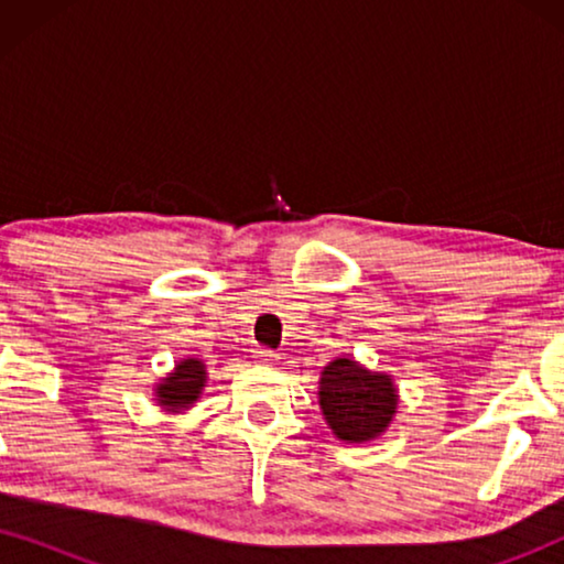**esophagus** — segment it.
<instances>
[{
	"instance_id": "1",
	"label": "esophagus",
	"mask_w": 564,
	"mask_h": 564,
	"mask_svg": "<svg viewBox=\"0 0 564 564\" xmlns=\"http://www.w3.org/2000/svg\"><path fill=\"white\" fill-rule=\"evenodd\" d=\"M276 357H280V354L272 351V349H267V346H259V349H253V359L261 361V365H267V367L274 365Z\"/></svg>"
}]
</instances>
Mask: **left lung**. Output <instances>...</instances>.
Returning a JSON list of instances; mask_svg holds the SVG:
<instances>
[{
	"label": "left lung",
	"instance_id": "obj_1",
	"mask_svg": "<svg viewBox=\"0 0 564 564\" xmlns=\"http://www.w3.org/2000/svg\"><path fill=\"white\" fill-rule=\"evenodd\" d=\"M318 403L336 438L365 444L388 431L398 411V390L390 375L369 372L351 357H338L323 367Z\"/></svg>",
	"mask_w": 564,
	"mask_h": 564
}]
</instances>
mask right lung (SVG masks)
<instances>
[{"instance_id": "add662e5", "label": "right lung", "mask_w": 564, "mask_h": 564, "mask_svg": "<svg viewBox=\"0 0 564 564\" xmlns=\"http://www.w3.org/2000/svg\"><path fill=\"white\" fill-rule=\"evenodd\" d=\"M207 382V369L203 359H182L174 367V372H169L164 380L156 384V400L166 413H182L197 403V398L203 395V388Z\"/></svg>"}]
</instances>
